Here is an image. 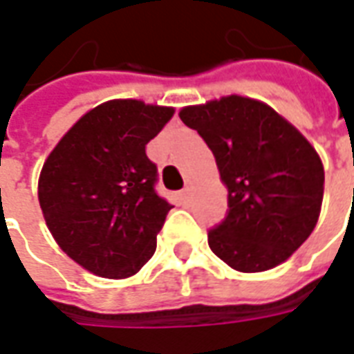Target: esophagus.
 <instances>
[{
  "instance_id": "1",
  "label": "esophagus",
  "mask_w": 354,
  "mask_h": 354,
  "mask_svg": "<svg viewBox=\"0 0 354 354\" xmlns=\"http://www.w3.org/2000/svg\"><path fill=\"white\" fill-rule=\"evenodd\" d=\"M180 195H182V201H184V203H187V201H189V195H192V189H189V187H184Z\"/></svg>"
}]
</instances>
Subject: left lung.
Segmentation results:
<instances>
[{
  "instance_id": "obj_1",
  "label": "left lung",
  "mask_w": 354,
  "mask_h": 354,
  "mask_svg": "<svg viewBox=\"0 0 354 354\" xmlns=\"http://www.w3.org/2000/svg\"><path fill=\"white\" fill-rule=\"evenodd\" d=\"M212 149L227 187V218L210 250L241 273L281 266L319 222L324 167L311 142L266 102L230 94L180 109Z\"/></svg>"
}]
</instances>
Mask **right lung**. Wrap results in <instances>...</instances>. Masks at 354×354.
I'll list each match as a JSON object with an SVG mask.
<instances>
[{
    "mask_svg": "<svg viewBox=\"0 0 354 354\" xmlns=\"http://www.w3.org/2000/svg\"><path fill=\"white\" fill-rule=\"evenodd\" d=\"M174 108L115 98L88 109L43 162L37 199L57 245L88 273L129 279L151 260L169 203L147 142Z\"/></svg>",
    "mask_w": 354,
    "mask_h": 354,
    "instance_id": "add662e5",
    "label": "right lung"
}]
</instances>
